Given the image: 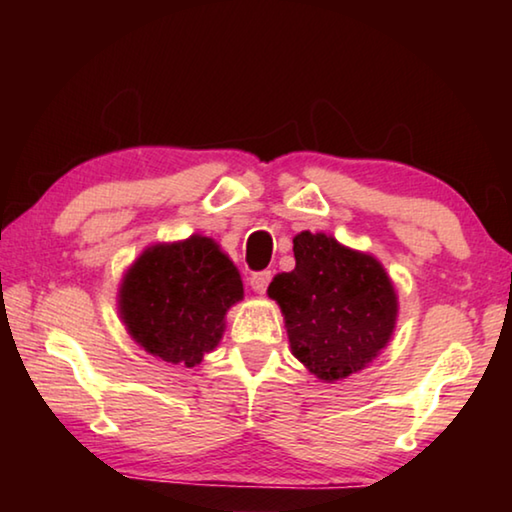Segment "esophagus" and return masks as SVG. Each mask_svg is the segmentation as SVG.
<instances>
[{
    "instance_id": "obj_1",
    "label": "esophagus",
    "mask_w": 512,
    "mask_h": 512,
    "mask_svg": "<svg viewBox=\"0 0 512 512\" xmlns=\"http://www.w3.org/2000/svg\"><path fill=\"white\" fill-rule=\"evenodd\" d=\"M273 280V273L271 271H262V273H253L250 275V289L255 293H266L268 289V282Z\"/></svg>"
}]
</instances>
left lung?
I'll return each mask as SVG.
<instances>
[{"instance_id":"8db88e82","label":"left lung","mask_w":512,"mask_h":512,"mask_svg":"<svg viewBox=\"0 0 512 512\" xmlns=\"http://www.w3.org/2000/svg\"><path fill=\"white\" fill-rule=\"evenodd\" d=\"M296 268L268 284L280 305L291 352L311 375L339 381L359 372L391 341L397 293L375 257L309 230L293 239Z\"/></svg>"}]
</instances>
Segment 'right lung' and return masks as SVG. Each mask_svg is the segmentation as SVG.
Listing matches in <instances>:
<instances>
[{
    "instance_id": "obj_1",
    "label": "right lung",
    "mask_w": 512,
    "mask_h": 512,
    "mask_svg": "<svg viewBox=\"0 0 512 512\" xmlns=\"http://www.w3.org/2000/svg\"><path fill=\"white\" fill-rule=\"evenodd\" d=\"M244 298L237 266L210 237L155 244L128 268L119 316L137 345L173 366L194 368L219 345L225 314Z\"/></svg>"
}]
</instances>
